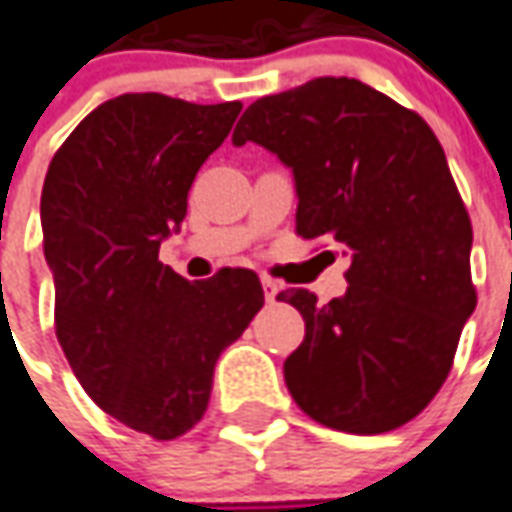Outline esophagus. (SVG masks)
I'll return each mask as SVG.
<instances>
[{"instance_id":"obj_1","label":"esophagus","mask_w":512,"mask_h":512,"mask_svg":"<svg viewBox=\"0 0 512 512\" xmlns=\"http://www.w3.org/2000/svg\"><path fill=\"white\" fill-rule=\"evenodd\" d=\"M262 286H264V300H267V303H275V297L281 295V286L275 284V281H270V278H264Z\"/></svg>"}]
</instances>
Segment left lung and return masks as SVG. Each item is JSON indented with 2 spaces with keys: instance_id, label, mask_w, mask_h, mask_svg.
Listing matches in <instances>:
<instances>
[{
  "instance_id": "8db88e82",
  "label": "left lung",
  "mask_w": 512,
  "mask_h": 512,
  "mask_svg": "<svg viewBox=\"0 0 512 512\" xmlns=\"http://www.w3.org/2000/svg\"><path fill=\"white\" fill-rule=\"evenodd\" d=\"M234 146L273 151L295 176V228L350 256L347 292L317 303L284 361L286 389L314 422L375 436L411 422L444 386L471 286V220L433 129L358 79L320 76L253 101Z\"/></svg>"
}]
</instances>
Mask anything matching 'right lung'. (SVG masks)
<instances>
[{
	"label": "right lung",
	"instance_id": "1",
	"mask_svg": "<svg viewBox=\"0 0 512 512\" xmlns=\"http://www.w3.org/2000/svg\"><path fill=\"white\" fill-rule=\"evenodd\" d=\"M239 110L123 93L68 134L43 181L57 342L101 411L157 441L201 422L217 358L264 306L253 270L190 284L159 262Z\"/></svg>",
	"mask_w": 512,
	"mask_h": 512
}]
</instances>
